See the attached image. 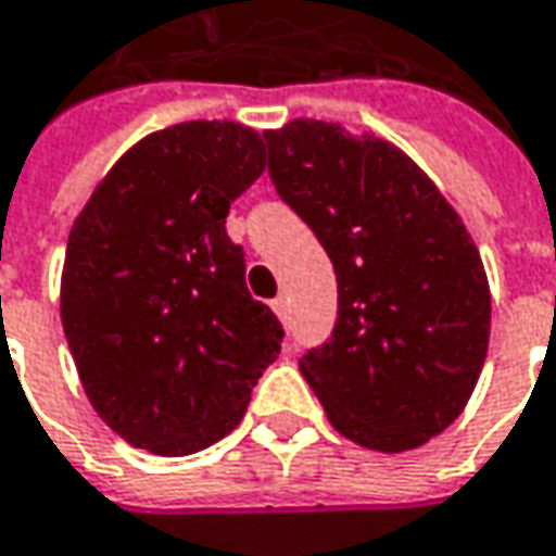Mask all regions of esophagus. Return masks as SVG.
Here are the masks:
<instances>
[{
	"label": "esophagus",
	"mask_w": 556,
	"mask_h": 556,
	"mask_svg": "<svg viewBox=\"0 0 556 556\" xmlns=\"http://www.w3.org/2000/svg\"><path fill=\"white\" fill-rule=\"evenodd\" d=\"M270 307H274V311H277V317H279V320H286V299H282V295H277V299H274V302H270Z\"/></svg>",
	"instance_id": "esophagus-1"
}]
</instances>
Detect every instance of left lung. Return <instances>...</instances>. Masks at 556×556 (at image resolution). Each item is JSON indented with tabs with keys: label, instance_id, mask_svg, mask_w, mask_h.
<instances>
[{
	"label": "left lung",
	"instance_id": "left-lung-1",
	"mask_svg": "<svg viewBox=\"0 0 556 556\" xmlns=\"http://www.w3.org/2000/svg\"><path fill=\"white\" fill-rule=\"evenodd\" d=\"M279 199L320 239L339 317L299 361L329 422L399 454L445 432L482 374L492 295L457 211L410 157L339 124L267 130Z\"/></svg>",
	"mask_w": 556,
	"mask_h": 556
}]
</instances>
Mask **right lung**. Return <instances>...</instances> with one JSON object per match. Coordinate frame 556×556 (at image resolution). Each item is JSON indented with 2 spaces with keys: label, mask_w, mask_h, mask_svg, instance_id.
<instances>
[{
  "label": "right lung",
  "mask_w": 556,
  "mask_h": 556,
  "mask_svg": "<svg viewBox=\"0 0 556 556\" xmlns=\"http://www.w3.org/2000/svg\"><path fill=\"white\" fill-rule=\"evenodd\" d=\"M264 170L232 121L146 136L99 182L67 236L61 326L86 399L130 445H214L277 361L282 324L245 286L230 205Z\"/></svg>",
  "instance_id": "add662e5"
}]
</instances>
